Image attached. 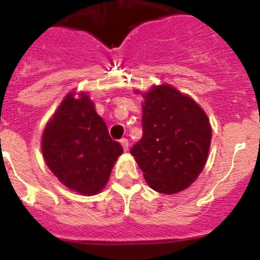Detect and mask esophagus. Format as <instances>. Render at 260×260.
Returning <instances> with one entry per match:
<instances>
[{
    "mask_svg": "<svg viewBox=\"0 0 260 260\" xmlns=\"http://www.w3.org/2000/svg\"><path fill=\"white\" fill-rule=\"evenodd\" d=\"M119 143H121V146H122L123 150H125V151L128 150V141H127V139H125V138H123V139H121V141H119Z\"/></svg>",
    "mask_w": 260,
    "mask_h": 260,
    "instance_id": "34e87169",
    "label": "esophagus"
}]
</instances>
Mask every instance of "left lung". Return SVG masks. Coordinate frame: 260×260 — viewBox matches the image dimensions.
I'll list each match as a JSON object with an SVG mask.
<instances>
[{
    "mask_svg": "<svg viewBox=\"0 0 260 260\" xmlns=\"http://www.w3.org/2000/svg\"><path fill=\"white\" fill-rule=\"evenodd\" d=\"M142 96L143 137L130 152L151 189L177 194L206 165L212 137L210 119L198 103L171 84L152 86Z\"/></svg>",
    "mask_w": 260,
    "mask_h": 260,
    "instance_id": "obj_1",
    "label": "left lung"
}]
</instances>
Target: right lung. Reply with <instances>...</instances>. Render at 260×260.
<instances>
[{"label":"right lung","mask_w":260,"mask_h":260,"mask_svg":"<svg viewBox=\"0 0 260 260\" xmlns=\"http://www.w3.org/2000/svg\"><path fill=\"white\" fill-rule=\"evenodd\" d=\"M41 151L59 182L87 197L104 189L123 152L84 92H70L62 100L45 126Z\"/></svg>","instance_id":"obj_1"}]
</instances>
